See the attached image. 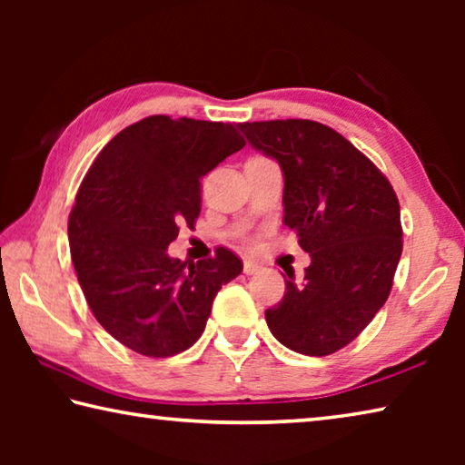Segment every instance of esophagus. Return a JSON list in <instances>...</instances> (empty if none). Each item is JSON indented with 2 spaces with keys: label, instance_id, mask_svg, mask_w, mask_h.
Here are the masks:
<instances>
[{
  "label": "esophagus",
  "instance_id": "34e87169",
  "mask_svg": "<svg viewBox=\"0 0 465 465\" xmlns=\"http://www.w3.org/2000/svg\"><path fill=\"white\" fill-rule=\"evenodd\" d=\"M258 271H261V264H256V262H252V261L243 262V272H246V274H256Z\"/></svg>",
  "mask_w": 465,
  "mask_h": 465
}]
</instances>
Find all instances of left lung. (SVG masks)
Returning <instances> with one entry per match:
<instances>
[{
    "label": "left lung",
    "instance_id": "8db88e82",
    "mask_svg": "<svg viewBox=\"0 0 465 465\" xmlns=\"http://www.w3.org/2000/svg\"><path fill=\"white\" fill-rule=\"evenodd\" d=\"M248 143L279 162L282 222L312 262L264 312L272 336L308 357L341 351L383 308L402 256L390 180L341 133L316 121L240 123Z\"/></svg>",
    "mask_w": 465,
    "mask_h": 465
}]
</instances>
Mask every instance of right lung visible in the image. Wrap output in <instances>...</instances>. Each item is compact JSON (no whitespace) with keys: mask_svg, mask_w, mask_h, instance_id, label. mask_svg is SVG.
<instances>
[{"mask_svg":"<svg viewBox=\"0 0 465 465\" xmlns=\"http://www.w3.org/2000/svg\"><path fill=\"white\" fill-rule=\"evenodd\" d=\"M246 145L230 123L153 114L113 137L84 176L69 250L94 318L139 355L186 351L222 285L242 272L232 250L186 264L168 256L201 213V178Z\"/></svg>","mask_w":465,"mask_h":465,"instance_id":"right-lung-1","label":"right lung"}]
</instances>
